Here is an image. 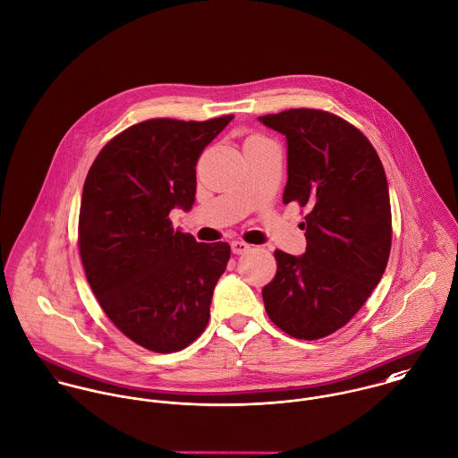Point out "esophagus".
Returning a JSON list of instances; mask_svg holds the SVG:
<instances>
[{"instance_id": "obj_1", "label": "esophagus", "mask_w": 458, "mask_h": 458, "mask_svg": "<svg viewBox=\"0 0 458 458\" xmlns=\"http://www.w3.org/2000/svg\"><path fill=\"white\" fill-rule=\"evenodd\" d=\"M232 251H233V255H242V253H246L248 250H250V244H246V242H242V241H232Z\"/></svg>"}]
</instances>
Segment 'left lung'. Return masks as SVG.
<instances>
[{"mask_svg": "<svg viewBox=\"0 0 458 458\" xmlns=\"http://www.w3.org/2000/svg\"><path fill=\"white\" fill-rule=\"evenodd\" d=\"M259 120L286 138L283 203L306 208V251L276 250L277 271L264 286L266 311L299 340L344 327L386 271L391 205L382 163L365 134L320 109H286Z\"/></svg>", "mask_w": 458, "mask_h": 458, "instance_id": "obj_1", "label": "left lung"}]
</instances>
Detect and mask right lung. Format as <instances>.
<instances>
[{
	"instance_id": "obj_1",
	"label": "right lung",
	"mask_w": 458,
	"mask_h": 458,
	"mask_svg": "<svg viewBox=\"0 0 458 458\" xmlns=\"http://www.w3.org/2000/svg\"><path fill=\"white\" fill-rule=\"evenodd\" d=\"M232 118L145 120L114 136L87 175L78 230L87 279L109 320L152 352L182 351L208 324L230 246L174 230L170 212L191 210L198 157Z\"/></svg>"
}]
</instances>
